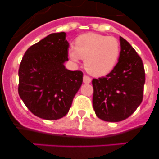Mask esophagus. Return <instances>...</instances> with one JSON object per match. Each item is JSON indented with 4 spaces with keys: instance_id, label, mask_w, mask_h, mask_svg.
I'll return each mask as SVG.
<instances>
[{
    "instance_id": "esophagus-1",
    "label": "esophagus",
    "mask_w": 159,
    "mask_h": 159,
    "mask_svg": "<svg viewBox=\"0 0 159 159\" xmlns=\"http://www.w3.org/2000/svg\"><path fill=\"white\" fill-rule=\"evenodd\" d=\"M83 81H84V84H90L91 82V78L89 77L88 75H84V78H83Z\"/></svg>"
}]
</instances>
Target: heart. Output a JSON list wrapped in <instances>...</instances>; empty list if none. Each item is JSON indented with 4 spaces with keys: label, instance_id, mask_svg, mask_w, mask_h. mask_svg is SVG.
I'll use <instances>...</instances> for the list:
<instances>
[{
    "label": "heart",
    "instance_id": "heart-1",
    "mask_svg": "<svg viewBox=\"0 0 159 159\" xmlns=\"http://www.w3.org/2000/svg\"><path fill=\"white\" fill-rule=\"evenodd\" d=\"M69 56L74 61L84 60V67L91 75L102 76L110 72L120 55V44L113 36L88 33L79 36L75 48L69 49Z\"/></svg>",
    "mask_w": 159,
    "mask_h": 159
}]
</instances>
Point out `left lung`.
<instances>
[{
    "label": "left lung",
    "mask_w": 159,
    "mask_h": 159,
    "mask_svg": "<svg viewBox=\"0 0 159 159\" xmlns=\"http://www.w3.org/2000/svg\"><path fill=\"white\" fill-rule=\"evenodd\" d=\"M118 62L104 77L93 79V107L105 121L125 120L136 111L143 97L145 71L143 61L127 41L120 37Z\"/></svg>",
    "instance_id": "left-lung-1"
}]
</instances>
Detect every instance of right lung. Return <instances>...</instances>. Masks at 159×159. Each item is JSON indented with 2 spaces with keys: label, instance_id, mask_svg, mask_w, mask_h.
<instances>
[{
  "label": "right lung",
  "instance_id": "add662e5",
  "mask_svg": "<svg viewBox=\"0 0 159 159\" xmlns=\"http://www.w3.org/2000/svg\"><path fill=\"white\" fill-rule=\"evenodd\" d=\"M65 32L53 33L27 49L19 68V95L33 114L57 120L68 113L83 83L81 71H70Z\"/></svg>",
  "mask_w": 159,
  "mask_h": 159
}]
</instances>
